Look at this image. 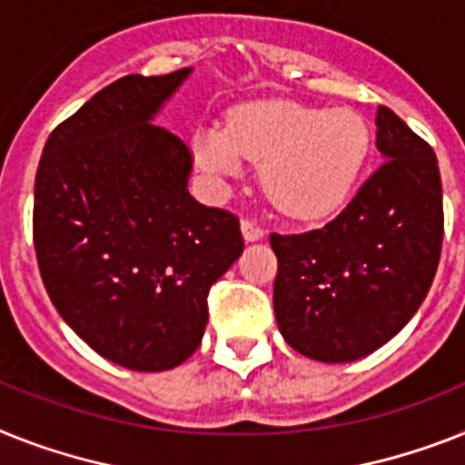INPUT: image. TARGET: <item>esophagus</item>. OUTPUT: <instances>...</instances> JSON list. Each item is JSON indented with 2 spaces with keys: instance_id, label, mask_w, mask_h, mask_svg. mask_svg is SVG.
I'll list each match as a JSON object with an SVG mask.
<instances>
[{
  "instance_id": "34e87169",
  "label": "esophagus",
  "mask_w": 465,
  "mask_h": 465,
  "mask_svg": "<svg viewBox=\"0 0 465 465\" xmlns=\"http://www.w3.org/2000/svg\"><path fill=\"white\" fill-rule=\"evenodd\" d=\"M242 235H244L247 242H256L263 237V228H261L259 223H254V221L244 218V221H242Z\"/></svg>"
}]
</instances>
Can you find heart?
Returning <instances> with one entry per match:
<instances>
[{"mask_svg": "<svg viewBox=\"0 0 465 465\" xmlns=\"http://www.w3.org/2000/svg\"><path fill=\"white\" fill-rule=\"evenodd\" d=\"M371 149V130L351 109H311L294 102H256L237 111L228 130L194 135L197 166L225 185L244 161L263 163V192L292 218H323L342 206Z\"/></svg>", "mask_w": 465, "mask_h": 465, "instance_id": "obj_1", "label": "heart"}]
</instances>
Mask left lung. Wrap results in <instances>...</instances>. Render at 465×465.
I'll list each match as a JSON object with an SVG mask.
<instances>
[{
	"mask_svg": "<svg viewBox=\"0 0 465 465\" xmlns=\"http://www.w3.org/2000/svg\"><path fill=\"white\" fill-rule=\"evenodd\" d=\"M382 166L323 228L271 235L278 256L273 309L285 342L323 363L373 354L423 304L444 237L437 156L378 106Z\"/></svg>",
	"mask_w": 465,
	"mask_h": 465,
	"instance_id": "left-lung-1",
	"label": "left lung"
}]
</instances>
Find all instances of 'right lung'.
I'll list each match as a JSON object with an SVG mask.
<instances>
[{
    "mask_svg": "<svg viewBox=\"0 0 465 465\" xmlns=\"http://www.w3.org/2000/svg\"><path fill=\"white\" fill-rule=\"evenodd\" d=\"M192 68L125 75L52 130L33 240L61 318L104 359L171 371L204 337L211 285L240 259V221L187 192L190 147L154 116Z\"/></svg>",
    "mask_w": 465,
    "mask_h": 465,
    "instance_id": "add662e5",
    "label": "right lung"
}]
</instances>
